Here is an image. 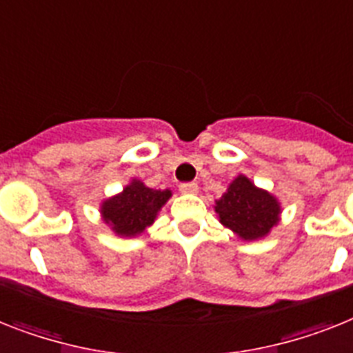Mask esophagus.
Here are the masks:
<instances>
[{
    "instance_id": "1",
    "label": "esophagus",
    "mask_w": 353,
    "mask_h": 353,
    "mask_svg": "<svg viewBox=\"0 0 353 353\" xmlns=\"http://www.w3.org/2000/svg\"><path fill=\"white\" fill-rule=\"evenodd\" d=\"M180 191L185 194H193L198 193V183L196 182H183L180 183Z\"/></svg>"
}]
</instances>
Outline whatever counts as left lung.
I'll list each match as a JSON object with an SVG mask.
<instances>
[{"label":"left lung","mask_w":353,"mask_h":353,"mask_svg":"<svg viewBox=\"0 0 353 353\" xmlns=\"http://www.w3.org/2000/svg\"><path fill=\"white\" fill-rule=\"evenodd\" d=\"M220 222L243 240H258L269 234L279 222V203L263 189H258L240 174L214 205Z\"/></svg>","instance_id":"8db88e82"}]
</instances>
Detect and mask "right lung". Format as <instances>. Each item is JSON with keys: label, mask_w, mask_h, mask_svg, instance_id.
Returning <instances> with one entry per match:
<instances>
[{"label": "right lung", "mask_w": 353, "mask_h": 353, "mask_svg": "<svg viewBox=\"0 0 353 353\" xmlns=\"http://www.w3.org/2000/svg\"><path fill=\"white\" fill-rule=\"evenodd\" d=\"M171 196L170 189L157 191L133 180L117 196L103 202V220L119 236H137L155 222L157 212Z\"/></svg>", "instance_id": "right-lung-1"}]
</instances>
